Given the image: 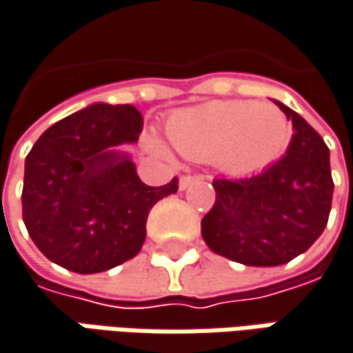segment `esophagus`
Masks as SVG:
<instances>
[{"label": "esophagus", "instance_id": "1", "mask_svg": "<svg viewBox=\"0 0 353 353\" xmlns=\"http://www.w3.org/2000/svg\"><path fill=\"white\" fill-rule=\"evenodd\" d=\"M199 179H203L201 176H181V179H179V188L181 190H188L190 185H194L196 181H199Z\"/></svg>", "mask_w": 353, "mask_h": 353}]
</instances>
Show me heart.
<instances>
[{
  "label": "heart",
  "instance_id": "b5f03b06",
  "mask_svg": "<svg viewBox=\"0 0 353 353\" xmlns=\"http://www.w3.org/2000/svg\"><path fill=\"white\" fill-rule=\"evenodd\" d=\"M168 139L181 156L212 159L232 176L258 174L278 161L290 141L292 123L280 108L256 101H210L170 117ZM150 145L161 152L156 137Z\"/></svg>",
  "mask_w": 353,
  "mask_h": 353
}]
</instances>
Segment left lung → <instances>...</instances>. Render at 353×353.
Here are the masks:
<instances>
[{
	"mask_svg": "<svg viewBox=\"0 0 353 353\" xmlns=\"http://www.w3.org/2000/svg\"><path fill=\"white\" fill-rule=\"evenodd\" d=\"M276 103L296 130L285 156L258 176L214 179L216 201L201 219L210 250L243 265L298 258L320 238L332 210L327 145L301 115Z\"/></svg>",
	"mask_w": 353,
	"mask_h": 353,
	"instance_id": "1",
	"label": "left lung"
}]
</instances>
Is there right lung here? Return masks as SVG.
Here are the masks:
<instances>
[{"label":"right lung","instance_id":"add662e5","mask_svg":"<svg viewBox=\"0 0 353 353\" xmlns=\"http://www.w3.org/2000/svg\"><path fill=\"white\" fill-rule=\"evenodd\" d=\"M143 117L134 105L94 103L46 130L26 157L23 223L53 263L97 274L135 258L150 210L176 194L170 183L145 185L125 156L108 148L134 143Z\"/></svg>","mask_w":353,"mask_h":353}]
</instances>
